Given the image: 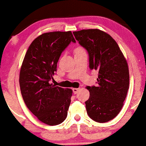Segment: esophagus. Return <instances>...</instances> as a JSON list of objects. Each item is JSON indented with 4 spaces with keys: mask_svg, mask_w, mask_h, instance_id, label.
<instances>
[{
    "mask_svg": "<svg viewBox=\"0 0 146 146\" xmlns=\"http://www.w3.org/2000/svg\"><path fill=\"white\" fill-rule=\"evenodd\" d=\"M79 90H80V89H78V88H74V89H72L73 93H74V94H77L79 91Z\"/></svg>",
    "mask_w": 146,
    "mask_h": 146,
    "instance_id": "esophagus-1",
    "label": "esophagus"
}]
</instances>
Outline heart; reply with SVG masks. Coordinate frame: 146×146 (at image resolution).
I'll return each instance as SVG.
<instances>
[{"mask_svg": "<svg viewBox=\"0 0 146 146\" xmlns=\"http://www.w3.org/2000/svg\"><path fill=\"white\" fill-rule=\"evenodd\" d=\"M84 51V50L82 48L78 47V48H76V49L74 50V54L78 53H80V52H82V51Z\"/></svg>", "mask_w": 146, "mask_h": 146, "instance_id": "b5f03b06", "label": "heart"}]
</instances>
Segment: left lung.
<instances>
[{"label":"left lung","instance_id":"left-lung-1","mask_svg":"<svg viewBox=\"0 0 146 146\" xmlns=\"http://www.w3.org/2000/svg\"><path fill=\"white\" fill-rule=\"evenodd\" d=\"M73 35L89 53L90 69L99 72L97 87H87L90 92L85 102L87 114L98 123L108 122L121 110L128 92L127 60L116 41L105 32L82 30Z\"/></svg>","mask_w":146,"mask_h":146}]
</instances>
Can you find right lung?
I'll list each match as a JSON object with an SVG mask.
<instances>
[{"label":"right lung","mask_w":146,"mask_h":146,"mask_svg":"<svg viewBox=\"0 0 146 146\" xmlns=\"http://www.w3.org/2000/svg\"><path fill=\"white\" fill-rule=\"evenodd\" d=\"M71 42V31L44 33L32 41L19 73L23 100L37 118L48 125H57L67 117L72 90L51 83L61 54Z\"/></svg>","instance_id":"right-lung-1"}]
</instances>
